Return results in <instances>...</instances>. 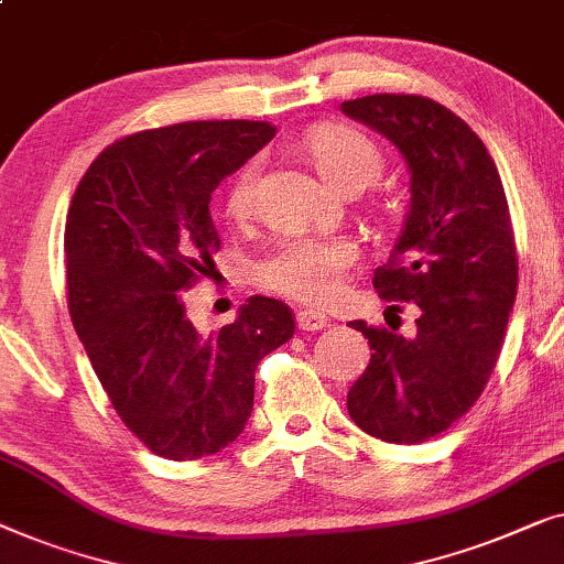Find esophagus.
Instances as JSON below:
<instances>
[{"mask_svg": "<svg viewBox=\"0 0 564 564\" xmlns=\"http://www.w3.org/2000/svg\"><path fill=\"white\" fill-rule=\"evenodd\" d=\"M296 324L301 332H316V329H324L329 324L327 316L322 312H312V308H301L296 314Z\"/></svg>", "mask_w": 564, "mask_h": 564, "instance_id": "esophagus-1", "label": "esophagus"}]
</instances>
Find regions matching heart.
I'll return each mask as SVG.
<instances>
[{"label":"heart","mask_w":564,"mask_h":564,"mask_svg":"<svg viewBox=\"0 0 564 564\" xmlns=\"http://www.w3.org/2000/svg\"><path fill=\"white\" fill-rule=\"evenodd\" d=\"M306 153L314 169L337 192L365 188L378 178L383 155L376 142L347 124H322L306 134ZM258 165L237 173L227 194V212L248 217L256 199ZM350 240H291L258 265V281L268 291L304 304H324L335 296L339 279L355 260Z\"/></svg>","instance_id":"obj_1"}]
</instances>
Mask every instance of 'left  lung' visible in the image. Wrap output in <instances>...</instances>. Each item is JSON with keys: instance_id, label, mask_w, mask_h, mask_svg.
Returning <instances> with one entry per match:
<instances>
[{"instance_id": "obj_1", "label": "left lung", "mask_w": 564, "mask_h": 564, "mask_svg": "<svg viewBox=\"0 0 564 564\" xmlns=\"http://www.w3.org/2000/svg\"><path fill=\"white\" fill-rule=\"evenodd\" d=\"M339 109L406 161L409 212L372 285L422 312L414 337L350 322L372 355L347 411L370 437L424 442L478 401L501 352L519 285L509 202L488 148L437 101L372 94Z\"/></svg>"}]
</instances>
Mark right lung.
I'll use <instances>...</instances> for the list:
<instances>
[{"label": "right lung", "instance_id": "right-lung-1", "mask_svg": "<svg viewBox=\"0 0 564 564\" xmlns=\"http://www.w3.org/2000/svg\"><path fill=\"white\" fill-rule=\"evenodd\" d=\"M268 122H181L117 140L84 173L66 221L68 312L134 437L196 459L240 437L258 362L293 337L291 308L252 296L202 335L186 293L214 273V188L271 142Z\"/></svg>", "mask_w": 564, "mask_h": 564}]
</instances>
